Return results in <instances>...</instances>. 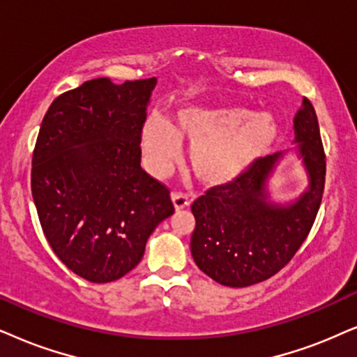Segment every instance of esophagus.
<instances>
[{
    "label": "esophagus",
    "mask_w": 357,
    "mask_h": 357,
    "mask_svg": "<svg viewBox=\"0 0 357 357\" xmlns=\"http://www.w3.org/2000/svg\"><path fill=\"white\" fill-rule=\"evenodd\" d=\"M171 199H173V204L176 207V211L184 209V207H188L189 202H191L186 194H183V192H173V194H171Z\"/></svg>",
    "instance_id": "obj_1"
}]
</instances>
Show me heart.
<instances>
[{
  "label": "heart",
  "instance_id": "obj_1",
  "mask_svg": "<svg viewBox=\"0 0 357 357\" xmlns=\"http://www.w3.org/2000/svg\"><path fill=\"white\" fill-rule=\"evenodd\" d=\"M171 125L150 116L143 126L145 160L155 174L163 176L181 156V142L191 146V166L201 181L212 186L234 183L272 148L277 123L268 114L245 107H184Z\"/></svg>",
  "mask_w": 357,
  "mask_h": 357
}]
</instances>
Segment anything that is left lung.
I'll list each match as a JSON object with an SVG mask.
<instances>
[{
  "mask_svg": "<svg viewBox=\"0 0 357 357\" xmlns=\"http://www.w3.org/2000/svg\"><path fill=\"white\" fill-rule=\"evenodd\" d=\"M293 123L310 178L300 199L288 206L267 201V179L282 156L275 153L260 158L234 183L207 189L192 202V259L220 285L243 288L273 277L293 259L313 227L324 191L326 155L317 112L306 97Z\"/></svg>",
  "mask_w": 357,
  "mask_h": 357,
  "instance_id": "left-lung-1",
  "label": "left lung"
}]
</instances>
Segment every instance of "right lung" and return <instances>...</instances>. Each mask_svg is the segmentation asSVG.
<instances>
[{
  "instance_id": "obj_1",
  "label": "right lung",
  "mask_w": 357,
  "mask_h": 357,
  "mask_svg": "<svg viewBox=\"0 0 357 357\" xmlns=\"http://www.w3.org/2000/svg\"><path fill=\"white\" fill-rule=\"evenodd\" d=\"M156 77L84 82L51 103L36 142L31 191L57 259L92 283L115 282L174 212L169 189L142 168Z\"/></svg>"
}]
</instances>
